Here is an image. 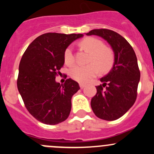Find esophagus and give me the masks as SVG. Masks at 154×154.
<instances>
[{
	"label": "esophagus",
	"instance_id": "esophagus-1",
	"mask_svg": "<svg viewBox=\"0 0 154 154\" xmlns=\"http://www.w3.org/2000/svg\"><path fill=\"white\" fill-rule=\"evenodd\" d=\"M85 86H86V85L83 84V83H80V88H81V89L84 88Z\"/></svg>",
	"mask_w": 154,
	"mask_h": 154
}]
</instances>
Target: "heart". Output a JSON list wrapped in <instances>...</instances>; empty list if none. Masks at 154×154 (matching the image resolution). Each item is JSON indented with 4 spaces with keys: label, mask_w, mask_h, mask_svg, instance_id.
<instances>
[{
    "label": "heart",
    "mask_w": 154,
    "mask_h": 154,
    "mask_svg": "<svg viewBox=\"0 0 154 154\" xmlns=\"http://www.w3.org/2000/svg\"><path fill=\"white\" fill-rule=\"evenodd\" d=\"M82 46L91 53L90 64L87 66H74L70 69L69 74L72 79L79 83H87L94 78L99 72V68L102 71H109L114 63V56L109 48L104 47L100 40L95 38H86L81 42ZM64 61L66 64H73L74 62V54L71 47H68L64 52Z\"/></svg>",
    "instance_id": "heart-1"
}]
</instances>
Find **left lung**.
I'll list each match as a JSON object with an SVG mask.
<instances>
[{"mask_svg": "<svg viewBox=\"0 0 154 154\" xmlns=\"http://www.w3.org/2000/svg\"><path fill=\"white\" fill-rule=\"evenodd\" d=\"M101 37L114 52V64L96 86L91 106L99 119L114 121L125 114L134 104L140 80V71L134 50L123 36L108 29H94L86 33Z\"/></svg>", "mask_w": 154, "mask_h": 154, "instance_id": "obj_1", "label": "left lung"}]
</instances>
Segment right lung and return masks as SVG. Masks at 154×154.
Instances as JSON below:
<instances>
[{"instance_id":"right-lung-1","label":"right lung","mask_w":154,"mask_h":154,"mask_svg":"<svg viewBox=\"0 0 154 154\" xmlns=\"http://www.w3.org/2000/svg\"><path fill=\"white\" fill-rule=\"evenodd\" d=\"M83 34L48 32L30 43L20 61L17 86L28 112L40 122L54 125L67 119L77 82L56 81L64 65V52Z\"/></svg>"}]
</instances>
